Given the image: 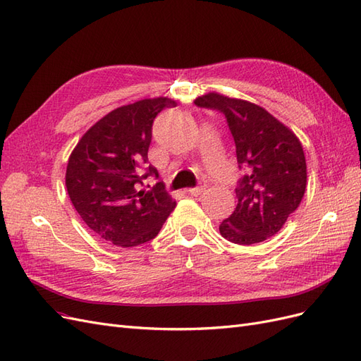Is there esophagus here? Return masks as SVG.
Wrapping results in <instances>:
<instances>
[{"mask_svg":"<svg viewBox=\"0 0 361 361\" xmlns=\"http://www.w3.org/2000/svg\"><path fill=\"white\" fill-rule=\"evenodd\" d=\"M204 190H206V185H199V187H195V188H190L188 194L195 195V197H197V195H200Z\"/></svg>","mask_w":361,"mask_h":361,"instance_id":"34e87169","label":"esophagus"}]
</instances>
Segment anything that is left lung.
<instances>
[{"label": "left lung", "instance_id": "8db88e82", "mask_svg": "<svg viewBox=\"0 0 361 361\" xmlns=\"http://www.w3.org/2000/svg\"><path fill=\"white\" fill-rule=\"evenodd\" d=\"M194 104L226 116L238 164L247 169L235 190L236 209L220 224L221 236L239 245L274 236L305 192L307 166L300 138L253 102L209 92L195 97Z\"/></svg>", "mask_w": 361, "mask_h": 361}]
</instances>
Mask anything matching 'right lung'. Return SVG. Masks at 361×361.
<instances>
[{"mask_svg": "<svg viewBox=\"0 0 361 361\" xmlns=\"http://www.w3.org/2000/svg\"><path fill=\"white\" fill-rule=\"evenodd\" d=\"M170 97H152L116 108L87 129L68 161L66 188L82 221L105 241L117 247H135L154 239L176 200L158 182L140 190L143 180L158 171L149 167L147 150L152 123Z\"/></svg>", "mask_w": 361, "mask_h": 361, "instance_id": "obj_1", "label": "right lung"}]
</instances>
